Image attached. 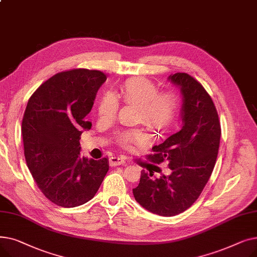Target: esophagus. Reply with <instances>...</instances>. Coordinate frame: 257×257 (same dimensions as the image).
Masks as SVG:
<instances>
[{"label":"esophagus","mask_w":257,"mask_h":257,"mask_svg":"<svg viewBox=\"0 0 257 257\" xmlns=\"http://www.w3.org/2000/svg\"><path fill=\"white\" fill-rule=\"evenodd\" d=\"M109 164L110 166L115 167L120 165H126L127 161H126V158L123 156H112L109 158Z\"/></svg>","instance_id":"esophagus-1"}]
</instances>
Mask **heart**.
<instances>
[{
	"label": "heart",
	"mask_w": 257,
	"mask_h": 257,
	"mask_svg": "<svg viewBox=\"0 0 257 257\" xmlns=\"http://www.w3.org/2000/svg\"><path fill=\"white\" fill-rule=\"evenodd\" d=\"M121 98L128 105L140 107V118L146 124L160 130L169 129L176 120L179 102L172 91H159L151 80L145 77L130 78L121 86ZM118 110V101L111 92H105L99 100L100 117L112 119ZM117 142L124 147L146 146L150 138L141 129L126 130L117 133Z\"/></svg>",
	"instance_id": "obj_1"
}]
</instances>
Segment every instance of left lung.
I'll return each mask as SVG.
<instances>
[{"label": "left lung", "mask_w": 257, "mask_h": 257, "mask_svg": "<svg viewBox=\"0 0 257 257\" xmlns=\"http://www.w3.org/2000/svg\"><path fill=\"white\" fill-rule=\"evenodd\" d=\"M180 86L182 121L180 131L152 148L151 161H169V176L153 178V172L142 171L133 195L139 203L153 213L172 217L190 208L201 195L217 160L221 125L217 108L199 81L186 73L169 77Z\"/></svg>", "instance_id": "1"}]
</instances>
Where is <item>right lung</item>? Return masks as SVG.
<instances>
[{"mask_svg": "<svg viewBox=\"0 0 257 257\" xmlns=\"http://www.w3.org/2000/svg\"><path fill=\"white\" fill-rule=\"evenodd\" d=\"M106 75L74 69L52 76L30 97L22 120L27 166L54 204L76 207L93 198L109 169L106 157L80 156V136Z\"/></svg>", "mask_w": 257, "mask_h": 257, "instance_id": "1", "label": "right lung"}]
</instances>
